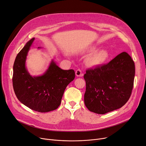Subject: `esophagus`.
<instances>
[{"mask_svg":"<svg viewBox=\"0 0 146 146\" xmlns=\"http://www.w3.org/2000/svg\"><path fill=\"white\" fill-rule=\"evenodd\" d=\"M75 74H76V75L77 76H83V74L82 73V72H81V71L80 70H77L76 71V72H75Z\"/></svg>","mask_w":146,"mask_h":146,"instance_id":"esophagus-1","label":"esophagus"}]
</instances>
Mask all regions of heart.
<instances>
[{"label":"heart","mask_w":146,"mask_h":146,"mask_svg":"<svg viewBox=\"0 0 146 146\" xmlns=\"http://www.w3.org/2000/svg\"><path fill=\"white\" fill-rule=\"evenodd\" d=\"M98 50L95 46H92L86 50L88 54H92L88 59V64L91 66H97L103 64L109 58V54L106 50Z\"/></svg>","instance_id":"obj_1"}]
</instances>
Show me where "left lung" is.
I'll return each instance as SVG.
<instances>
[{
	"label": "left lung",
	"mask_w": 146,
	"mask_h": 146,
	"mask_svg": "<svg viewBox=\"0 0 146 146\" xmlns=\"http://www.w3.org/2000/svg\"><path fill=\"white\" fill-rule=\"evenodd\" d=\"M135 65L126 52L109 63L86 71L84 102L91 111L105 114L125 105L133 87Z\"/></svg>",
	"instance_id": "1"
}]
</instances>
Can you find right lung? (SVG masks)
<instances>
[{"mask_svg":"<svg viewBox=\"0 0 146 146\" xmlns=\"http://www.w3.org/2000/svg\"><path fill=\"white\" fill-rule=\"evenodd\" d=\"M35 40H30L18 53L13 65V86L19 101L41 113L57 109L66 87L75 78L73 70H63L52 60L42 75L32 76L26 66L28 52ZM40 48V47H38Z\"/></svg>","mask_w":146,"mask_h":146,"instance_id":"add662e5","label":"right lung"}]
</instances>
